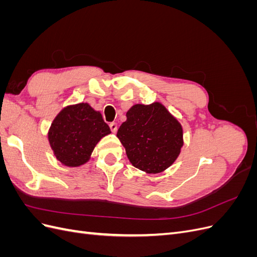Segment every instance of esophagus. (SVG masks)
Returning <instances> with one entry per match:
<instances>
[{
    "label": "esophagus",
    "mask_w": 257,
    "mask_h": 257,
    "mask_svg": "<svg viewBox=\"0 0 257 257\" xmlns=\"http://www.w3.org/2000/svg\"><path fill=\"white\" fill-rule=\"evenodd\" d=\"M109 127H110L112 133H116V131H118V125H116V123H114V122H111L109 124Z\"/></svg>",
    "instance_id": "esophagus-1"
}]
</instances>
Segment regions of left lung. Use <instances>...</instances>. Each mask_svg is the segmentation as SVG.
Here are the masks:
<instances>
[{
  "label": "left lung",
  "mask_w": 257,
  "mask_h": 257,
  "mask_svg": "<svg viewBox=\"0 0 257 257\" xmlns=\"http://www.w3.org/2000/svg\"><path fill=\"white\" fill-rule=\"evenodd\" d=\"M116 136L133 166L149 174L168 168L183 145L181 125L159 103L132 107Z\"/></svg>",
  "instance_id": "obj_1"
}]
</instances>
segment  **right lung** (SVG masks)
<instances>
[{
    "instance_id": "1",
    "label": "right lung",
    "mask_w": 257,
    "mask_h": 257,
    "mask_svg": "<svg viewBox=\"0 0 257 257\" xmlns=\"http://www.w3.org/2000/svg\"><path fill=\"white\" fill-rule=\"evenodd\" d=\"M110 133L99 112L89 104L64 108L51 124L49 143L57 159L69 167L84 164L99 139Z\"/></svg>"
}]
</instances>
